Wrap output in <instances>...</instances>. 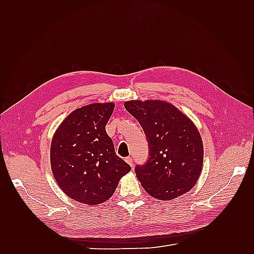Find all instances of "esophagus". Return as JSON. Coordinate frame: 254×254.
I'll return each instance as SVG.
<instances>
[{
  "mask_svg": "<svg viewBox=\"0 0 254 254\" xmlns=\"http://www.w3.org/2000/svg\"><path fill=\"white\" fill-rule=\"evenodd\" d=\"M126 161H127V163L128 165H130L131 167H133L134 163H133V158L131 157V156H128V157H127V158H126Z\"/></svg>",
  "mask_w": 254,
  "mask_h": 254,
  "instance_id": "1",
  "label": "esophagus"
}]
</instances>
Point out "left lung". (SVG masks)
<instances>
[{"label":"left lung","mask_w":254,"mask_h":254,"mask_svg":"<svg viewBox=\"0 0 254 254\" xmlns=\"http://www.w3.org/2000/svg\"><path fill=\"white\" fill-rule=\"evenodd\" d=\"M126 109L136 119L148 143V158L135 166L142 187L158 199H172L195 185L203 166V143L192 121L158 100H131Z\"/></svg>","instance_id":"obj_1"}]
</instances>
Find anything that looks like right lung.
Here are the masks:
<instances>
[{"label":"right lung","mask_w":254,"mask_h":254,"mask_svg":"<svg viewBox=\"0 0 254 254\" xmlns=\"http://www.w3.org/2000/svg\"><path fill=\"white\" fill-rule=\"evenodd\" d=\"M115 104H91L73 111L59 127L50 150L53 176L74 201L95 205L109 199L131 167L116 154L106 132Z\"/></svg>","instance_id":"1"}]
</instances>
